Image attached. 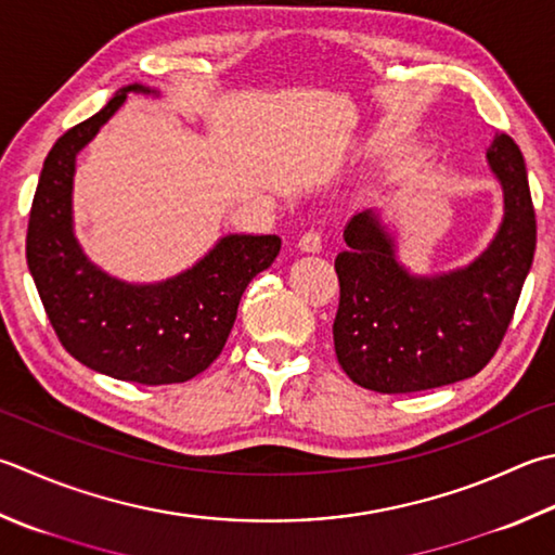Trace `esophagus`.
I'll list each match as a JSON object with an SVG mask.
<instances>
[{"label":"esophagus","mask_w":555,"mask_h":555,"mask_svg":"<svg viewBox=\"0 0 555 555\" xmlns=\"http://www.w3.org/2000/svg\"><path fill=\"white\" fill-rule=\"evenodd\" d=\"M297 246L305 250V254H319V250H321V234L317 232V229H309V232L299 236Z\"/></svg>","instance_id":"34e87169"}]
</instances>
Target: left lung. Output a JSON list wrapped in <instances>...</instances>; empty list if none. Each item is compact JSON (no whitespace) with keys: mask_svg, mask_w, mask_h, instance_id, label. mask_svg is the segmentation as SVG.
<instances>
[{"mask_svg":"<svg viewBox=\"0 0 555 555\" xmlns=\"http://www.w3.org/2000/svg\"><path fill=\"white\" fill-rule=\"evenodd\" d=\"M503 185L505 217L474 263L442 275H411L372 210L345 227L333 345L343 372L379 393L437 389L478 374L493 358L534 260L537 215L525 156L505 132L488 147Z\"/></svg>","mask_w":555,"mask_h":555,"instance_id":"8db88e82","label":"left lung"}]
</instances>
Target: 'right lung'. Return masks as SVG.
I'll return each mask as SVG.
<instances>
[{
    "instance_id": "add662e5",
    "label": "right lung",
    "mask_w": 555,
    "mask_h": 555,
    "mask_svg": "<svg viewBox=\"0 0 555 555\" xmlns=\"http://www.w3.org/2000/svg\"><path fill=\"white\" fill-rule=\"evenodd\" d=\"M128 91L156 93L130 83L52 144L30 205L26 260L52 328L72 358L113 379L179 384L219 358L244 289L273 263L280 238L229 234L185 273L154 285H130L93 266L72 229L75 162Z\"/></svg>"
}]
</instances>
